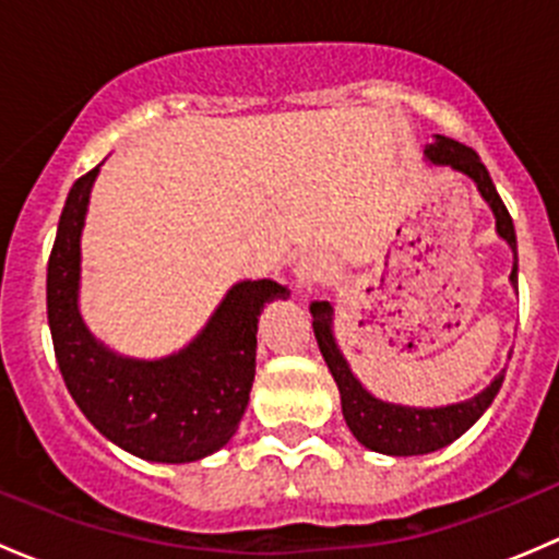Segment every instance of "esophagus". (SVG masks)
<instances>
[{"label": "esophagus", "instance_id": "obj_1", "mask_svg": "<svg viewBox=\"0 0 559 559\" xmlns=\"http://www.w3.org/2000/svg\"><path fill=\"white\" fill-rule=\"evenodd\" d=\"M330 275H332V267L321 253H308V257H302L300 264H297V284H300L302 289L321 286Z\"/></svg>", "mask_w": 559, "mask_h": 559}]
</instances>
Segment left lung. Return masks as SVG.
Instances as JSON below:
<instances>
[{
	"label": "left lung",
	"instance_id": "8db88e82",
	"mask_svg": "<svg viewBox=\"0 0 559 559\" xmlns=\"http://www.w3.org/2000/svg\"><path fill=\"white\" fill-rule=\"evenodd\" d=\"M427 156H430L436 165H449L454 167V170L465 173L467 178L476 180L478 191H481V197L489 202L495 218H498L500 238L516 251L514 222H511L509 211H506L503 200H500L498 189H495L492 178H489L487 167L481 165L476 151L456 143L452 138L438 134L436 143L427 145ZM511 281L516 284V264L514 270H511ZM311 313L316 343H319L321 357H324L326 368H330L332 379H335L337 384V392H341V405L348 430L354 432V438H357L362 447L373 449V452L411 456L430 454L436 452V449H443L447 443L456 441V438H460L462 432L489 408V403H492L495 394H498L500 384H503V376H498L481 394H476L473 400H465V403L447 405V408H403V405L381 403L373 394L365 392L362 384H359L352 376V370H348L343 354L337 352L330 330V302H313Z\"/></svg>",
	"mask_w": 559,
	"mask_h": 559
}]
</instances>
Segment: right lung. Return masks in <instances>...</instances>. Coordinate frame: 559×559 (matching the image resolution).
I'll return each mask as SVG.
<instances>
[{
	"label": "right lung",
	"mask_w": 559,
	"mask_h": 559,
	"mask_svg": "<svg viewBox=\"0 0 559 559\" xmlns=\"http://www.w3.org/2000/svg\"><path fill=\"white\" fill-rule=\"evenodd\" d=\"M99 167L72 183L48 259V324L64 384L116 447L151 462H194L238 430L257 373V316L289 297L275 281L233 286L202 335L175 357L138 362L110 354L78 313L81 229Z\"/></svg>",
	"instance_id": "obj_1"
}]
</instances>
